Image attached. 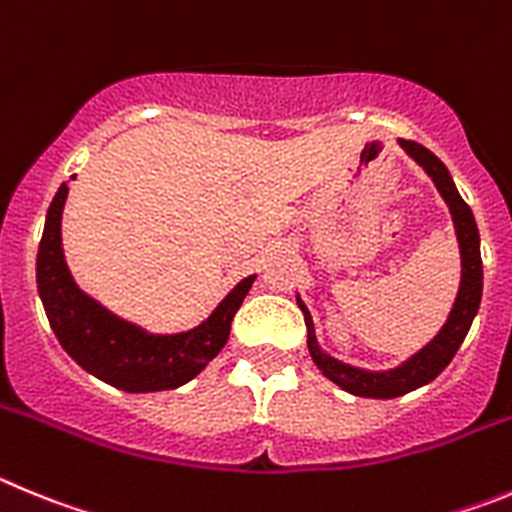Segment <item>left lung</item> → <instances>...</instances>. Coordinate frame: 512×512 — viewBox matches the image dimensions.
Wrapping results in <instances>:
<instances>
[{
  "label": "left lung",
  "mask_w": 512,
  "mask_h": 512,
  "mask_svg": "<svg viewBox=\"0 0 512 512\" xmlns=\"http://www.w3.org/2000/svg\"><path fill=\"white\" fill-rule=\"evenodd\" d=\"M398 145L426 170V176L434 181L436 191L441 193V199L449 206L451 222H454V232H457L459 242V257H462V280H459L457 298H454V306H451L449 311V319L441 326L439 334H436L426 347L418 349L416 354H411L405 362H400L398 367H390V370H365V367L347 365L342 359L326 354L324 349L319 347V339H316L311 313H308L306 303L298 298V306H301L308 329V352H311L316 367H319L334 385H339V388L347 390V393L359 395V398H400V395L411 393V390L416 388H423V385H428L434 377H439L441 372H444V367L454 359L457 349L462 347L464 336H467L474 316L480 311L482 301L480 232H477V222H474L472 209H469V206L464 204L462 196H459L457 186L451 181V173L446 170V165L441 163L431 150H426V147L418 145V142L408 140H398Z\"/></svg>",
  "instance_id": "8db88e82"
}]
</instances>
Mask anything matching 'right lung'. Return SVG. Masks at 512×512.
I'll use <instances>...</instances> for the list:
<instances>
[{"instance_id": "1", "label": "right lung", "mask_w": 512, "mask_h": 512, "mask_svg": "<svg viewBox=\"0 0 512 512\" xmlns=\"http://www.w3.org/2000/svg\"><path fill=\"white\" fill-rule=\"evenodd\" d=\"M66 199L68 183H63L45 216L38 250V293L61 347L89 375L124 393H158L186 385L222 352L234 313L257 275L239 280L199 326L178 334H153L124 321L76 285L61 239Z\"/></svg>"}]
</instances>
